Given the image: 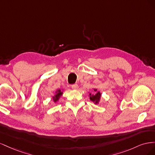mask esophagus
I'll return each mask as SVG.
<instances>
[{
    "label": "esophagus",
    "mask_w": 155,
    "mask_h": 155,
    "mask_svg": "<svg viewBox=\"0 0 155 155\" xmlns=\"http://www.w3.org/2000/svg\"><path fill=\"white\" fill-rule=\"evenodd\" d=\"M71 87L72 89H75V90H76V89H77L78 88V85H77V84H74V85H72Z\"/></svg>",
    "instance_id": "obj_1"
}]
</instances>
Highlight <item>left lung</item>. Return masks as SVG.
<instances>
[{
  "label": "left lung",
  "mask_w": 155,
  "mask_h": 155,
  "mask_svg": "<svg viewBox=\"0 0 155 155\" xmlns=\"http://www.w3.org/2000/svg\"><path fill=\"white\" fill-rule=\"evenodd\" d=\"M94 91L96 92L97 89H94ZM90 99L91 101H92L93 102H95V104H97L98 101H99L100 99V96H101V94L100 92H96L95 94L94 95H91V94H90Z\"/></svg>",
  "instance_id": "left-lung-1"
}]
</instances>
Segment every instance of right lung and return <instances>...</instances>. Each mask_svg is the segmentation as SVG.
Wrapping results in <instances>:
<instances>
[{"mask_svg":"<svg viewBox=\"0 0 155 155\" xmlns=\"http://www.w3.org/2000/svg\"><path fill=\"white\" fill-rule=\"evenodd\" d=\"M62 94H63V92H61V90H58V92H56V94H55V97H53L54 101L55 102L59 100V98L60 97V96H61Z\"/></svg>","mask_w":155,"mask_h":155,"instance_id":"right-lung-1","label":"right lung"}]
</instances>
